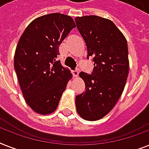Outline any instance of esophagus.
Masks as SVG:
<instances>
[{"label":"esophagus","mask_w":149,"mask_h":149,"mask_svg":"<svg viewBox=\"0 0 149 149\" xmlns=\"http://www.w3.org/2000/svg\"><path fill=\"white\" fill-rule=\"evenodd\" d=\"M72 75H73V77H78V75H79V70H75L72 71Z\"/></svg>","instance_id":"34e87169"}]
</instances>
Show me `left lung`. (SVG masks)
<instances>
[{
	"label": "left lung",
	"instance_id": "obj_1",
	"mask_svg": "<svg viewBox=\"0 0 149 149\" xmlns=\"http://www.w3.org/2000/svg\"><path fill=\"white\" fill-rule=\"evenodd\" d=\"M94 64L91 74L81 72L86 87L76 97L77 113L86 120L104 118L122 94L129 72L126 38L111 20L89 15L75 18Z\"/></svg>",
	"mask_w": 149,
	"mask_h": 149
}]
</instances>
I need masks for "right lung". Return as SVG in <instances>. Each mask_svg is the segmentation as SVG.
<instances>
[{
  "label": "right lung",
  "mask_w": 149,
  "mask_h": 149,
  "mask_svg": "<svg viewBox=\"0 0 149 149\" xmlns=\"http://www.w3.org/2000/svg\"><path fill=\"white\" fill-rule=\"evenodd\" d=\"M75 27L70 16L49 14L33 20L18 41L15 70L25 102L36 113L55 111L72 78L57 56L58 46Z\"/></svg>",
  "instance_id": "obj_1"
}]
</instances>
